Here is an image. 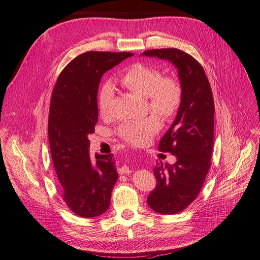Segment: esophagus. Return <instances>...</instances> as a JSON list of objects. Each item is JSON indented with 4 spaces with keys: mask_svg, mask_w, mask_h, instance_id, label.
I'll use <instances>...</instances> for the list:
<instances>
[{
    "mask_svg": "<svg viewBox=\"0 0 260 260\" xmlns=\"http://www.w3.org/2000/svg\"><path fill=\"white\" fill-rule=\"evenodd\" d=\"M132 171H131V169L129 167L125 164V165H122L120 169H119V173L120 174H129Z\"/></svg>",
    "mask_w": 260,
    "mask_h": 260,
    "instance_id": "34e87169",
    "label": "esophagus"
}]
</instances>
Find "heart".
Returning <instances> with one entry per match:
<instances>
[{
    "instance_id": "obj_1",
    "label": "heart",
    "mask_w": 260,
    "mask_h": 260,
    "mask_svg": "<svg viewBox=\"0 0 260 260\" xmlns=\"http://www.w3.org/2000/svg\"><path fill=\"white\" fill-rule=\"evenodd\" d=\"M121 84L141 97L146 98L150 111L163 119H171L180 107L182 89L179 82L172 77H163L155 67L135 63L124 71L120 79ZM113 88L106 84L100 91L98 108L103 116L110 112ZM161 128V120L155 114L136 121L121 124L120 136L132 145H142Z\"/></svg>"
}]
</instances>
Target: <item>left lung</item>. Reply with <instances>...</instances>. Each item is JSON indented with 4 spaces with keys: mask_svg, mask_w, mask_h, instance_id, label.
I'll return each mask as SVG.
<instances>
[{
    "mask_svg": "<svg viewBox=\"0 0 260 260\" xmlns=\"http://www.w3.org/2000/svg\"><path fill=\"white\" fill-rule=\"evenodd\" d=\"M140 56L171 62L177 69L182 89L177 114L158 144L161 151L176 156V162H156V186L147 199L154 212L177 214L198 197L211 167L215 112L212 89L202 66L180 49H151Z\"/></svg>",
    "mask_w": 260,
    "mask_h": 260,
    "instance_id": "obj_1",
    "label": "left lung"
}]
</instances>
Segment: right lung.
I'll return each instance as SVG.
<instances>
[{
	"label": "right lung",
	"mask_w": 260,
	"mask_h": 260,
	"mask_svg": "<svg viewBox=\"0 0 260 260\" xmlns=\"http://www.w3.org/2000/svg\"><path fill=\"white\" fill-rule=\"evenodd\" d=\"M132 53L87 52L62 70L54 87L48 139L62 197L71 211L84 218L104 214L118 180L113 154L89 156L88 135L98 121L97 94L104 73Z\"/></svg>",
	"instance_id": "obj_1"
}]
</instances>
